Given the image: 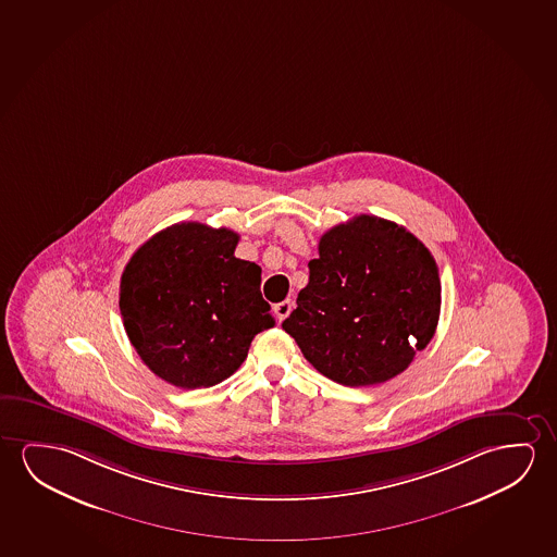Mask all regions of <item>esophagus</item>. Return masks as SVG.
<instances>
[{"instance_id":"1","label":"esophagus","mask_w":557,"mask_h":557,"mask_svg":"<svg viewBox=\"0 0 557 557\" xmlns=\"http://www.w3.org/2000/svg\"><path fill=\"white\" fill-rule=\"evenodd\" d=\"M275 314H277V320L280 322H283L285 318L289 317L292 314L293 310V300L292 299H285L282 300V302H277L274 307Z\"/></svg>"}]
</instances>
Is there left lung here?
<instances>
[{
  "instance_id": "left-lung-1",
  "label": "left lung",
  "mask_w": 557,
  "mask_h": 557,
  "mask_svg": "<svg viewBox=\"0 0 557 557\" xmlns=\"http://www.w3.org/2000/svg\"><path fill=\"white\" fill-rule=\"evenodd\" d=\"M309 270V285L282 327L305 359L337 384L392 380L436 334V260L401 225L355 215L320 237Z\"/></svg>"
}]
</instances>
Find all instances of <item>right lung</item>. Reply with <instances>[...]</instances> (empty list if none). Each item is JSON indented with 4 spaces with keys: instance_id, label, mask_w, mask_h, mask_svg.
<instances>
[{
    "instance_id": "obj_1",
    "label": "right lung",
    "mask_w": 557,
    "mask_h": 557,
    "mask_svg": "<svg viewBox=\"0 0 557 557\" xmlns=\"http://www.w3.org/2000/svg\"><path fill=\"white\" fill-rule=\"evenodd\" d=\"M239 235L181 222L131 257L120 285L128 342L168 384H220L247 359L255 335L275 324L260 293V265L235 258Z\"/></svg>"
}]
</instances>
